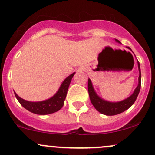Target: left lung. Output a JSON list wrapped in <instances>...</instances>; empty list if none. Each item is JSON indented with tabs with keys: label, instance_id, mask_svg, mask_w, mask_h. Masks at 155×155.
I'll list each match as a JSON object with an SVG mask.
<instances>
[{
	"label": "left lung",
	"instance_id": "left-lung-1",
	"mask_svg": "<svg viewBox=\"0 0 155 155\" xmlns=\"http://www.w3.org/2000/svg\"><path fill=\"white\" fill-rule=\"evenodd\" d=\"M115 40L117 43H121V42L119 40H116V39H115ZM127 48L131 50V48L130 47ZM137 64H138V69L139 72H140L138 79V85L135 88L134 93L129 97L121 101H119V102H109V101L102 99L96 93V91H95L94 88L93 87V85H92L91 81L90 79H88V82H87V90H88L89 97H90L91 104H93L94 107L95 109L98 112L106 115H118V114L121 113V112H124L127 109H129L134 104V102L137 100V97H138V94L140 91V87H141V70H140V65L139 61L137 62Z\"/></svg>",
	"mask_w": 155,
	"mask_h": 155
}]
</instances>
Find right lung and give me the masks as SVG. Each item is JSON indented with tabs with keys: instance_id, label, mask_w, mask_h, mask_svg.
<instances>
[{
	"instance_id": "obj_1",
	"label": "right lung",
	"mask_w": 155,
	"mask_h": 155,
	"mask_svg": "<svg viewBox=\"0 0 155 155\" xmlns=\"http://www.w3.org/2000/svg\"><path fill=\"white\" fill-rule=\"evenodd\" d=\"M75 73H72L71 75L68 76L63 81L55 94L47 100L39 101V102H31V101H28L22 99L18 97L15 92H14L15 96L20 104L31 112L37 114V115H48V114L54 113L60 110L64 106L68 87L70 86L72 78L74 76Z\"/></svg>"
}]
</instances>
